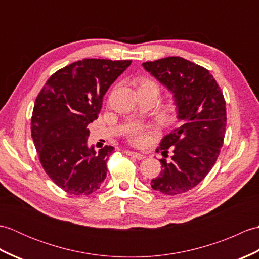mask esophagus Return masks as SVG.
<instances>
[{"label":"esophagus","mask_w":259,"mask_h":259,"mask_svg":"<svg viewBox=\"0 0 259 259\" xmlns=\"http://www.w3.org/2000/svg\"><path fill=\"white\" fill-rule=\"evenodd\" d=\"M125 153L128 156H131L134 157L135 159H137V160H142V159H145V156L142 155V153H139V152H135V151H125Z\"/></svg>","instance_id":"obj_1"}]
</instances>
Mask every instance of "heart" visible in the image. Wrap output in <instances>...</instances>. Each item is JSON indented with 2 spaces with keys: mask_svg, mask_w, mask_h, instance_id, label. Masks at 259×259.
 Masks as SVG:
<instances>
[{
  "mask_svg": "<svg viewBox=\"0 0 259 259\" xmlns=\"http://www.w3.org/2000/svg\"><path fill=\"white\" fill-rule=\"evenodd\" d=\"M147 83H153V82L145 81L142 84H147ZM131 138H133V141L136 145H142L147 140V134L144 129H138L133 134V137H131Z\"/></svg>",
  "mask_w": 259,
  "mask_h": 259,
  "instance_id": "obj_1",
  "label": "heart"
}]
</instances>
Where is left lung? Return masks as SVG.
Segmentation results:
<instances>
[{
    "instance_id": "8db88e82",
    "label": "left lung",
    "mask_w": 259,
    "mask_h": 259,
    "mask_svg": "<svg viewBox=\"0 0 259 259\" xmlns=\"http://www.w3.org/2000/svg\"><path fill=\"white\" fill-rule=\"evenodd\" d=\"M142 67L171 93L178 128L167 135L157 151L161 172L151 187L164 195H179L197 186L210 171L223 147L226 102L216 80L200 65L179 57L142 63Z\"/></svg>"
}]
</instances>
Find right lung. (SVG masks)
<instances>
[{
  "mask_svg": "<svg viewBox=\"0 0 259 259\" xmlns=\"http://www.w3.org/2000/svg\"><path fill=\"white\" fill-rule=\"evenodd\" d=\"M130 60L84 59L50 76L34 103L31 135L43 169L60 188L82 196L98 190L114 150L88 146V125L98 119L102 99Z\"/></svg>",
  "mask_w": 259,
  "mask_h": 259,
  "instance_id": "right-lung-1",
  "label": "right lung"
}]
</instances>
